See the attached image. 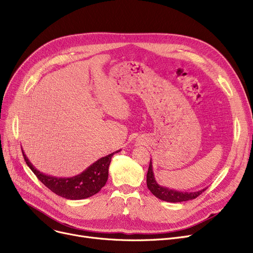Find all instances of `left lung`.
<instances>
[{
	"label": "left lung",
	"instance_id": "obj_1",
	"mask_svg": "<svg viewBox=\"0 0 253 253\" xmlns=\"http://www.w3.org/2000/svg\"><path fill=\"white\" fill-rule=\"evenodd\" d=\"M147 185L149 190L152 192V194L156 196L158 199H160V200H163L166 202H171V203L193 200V199L197 198L199 195H201L207 189V188H204L202 190H199L196 192H182V191H176V190L169 189L167 187L160 185L157 182L154 175L152 159L150 161V166H149L148 174H147Z\"/></svg>",
	"mask_w": 253,
	"mask_h": 253
}]
</instances>
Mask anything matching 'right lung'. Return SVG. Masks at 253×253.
Wrapping results in <instances>:
<instances>
[{
  "mask_svg": "<svg viewBox=\"0 0 253 253\" xmlns=\"http://www.w3.org/2000/svg\"><path fill=\"white\" fill-rule=\"evenodd\" d=\"M121 150L116 151L108 156L102 157L96 162L91 164L81 173L73 177H56L51 176L39 171L29 160L22 151L24 160L34 172L39 180L56 195L70 199V200H81L97 194L109 177V166L112 157Z\"/></svg>",
  "mask_w": 253,
  "mask_h": 253,
  "instance_id": "add662e5",
  "label": "right lung"
}]
</instances>
